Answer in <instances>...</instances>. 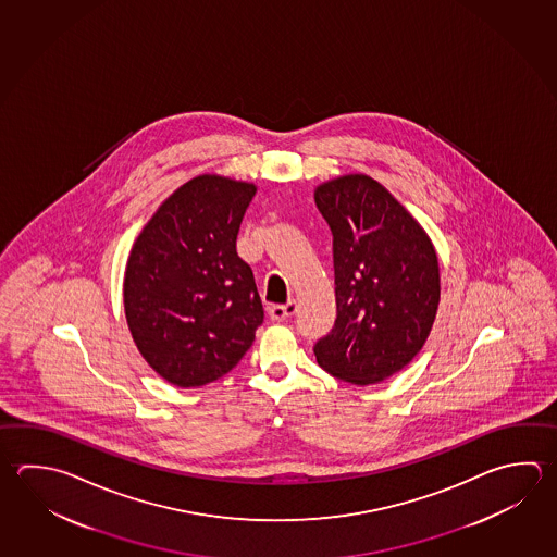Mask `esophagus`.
Returning a JSON list of instances; mask_svg holds the SVG:
<instances>
[{"label": "esophagus", "mask_w": 557, "mask_h": 557, "mask_svg": "<svg viewBox=\"0 0 557 557\" xmlns=\"http://www.w3.org/2000/svg\"><path fill=\"white\" fill-rule=\"evenodd\" d=\"M295 311H297V304H295V299H289L284 305H272L270 307V317H272L273 321H284L287 317L294 315Z\"/></svg>", "instance_id": "obj_1"}]
</instances>
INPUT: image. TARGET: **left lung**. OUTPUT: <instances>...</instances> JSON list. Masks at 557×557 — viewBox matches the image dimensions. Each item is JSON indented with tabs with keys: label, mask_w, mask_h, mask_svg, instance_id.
Returning <instances> with one entry per match:
<instances>
[{
	"label": "left lung",
	"mask_w": 557,
	"mask_h": 557,
	"mask_svg": "<svg viewBox=\"0 0 557 557\" xmlns=\"http://www.w3.org/2000/svg\"><path fill=\"white\" fill-rule=\"evenodd\" d=\"M333 234L336 319L313 347L331 376L376 384L408 367L430 336L440 305V265L430 236L367 175L315 190Z\"/></svg>",
	"instance_id": "8db88e82"
}]
</instances>
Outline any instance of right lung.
Masks as SVG:
<instances>
[{"label": "right lung", "mask_w": 557, "mask_h": 557, "mask_svg": "<svg viewBox=\"0 0 557 557\" xmlns=\"http://www.w3.org/2000/svg\"><path fill=\"white\" fill-rule=\"evenodd\" d=\"M250 183L190 178L137 236L127 260V326L147 364L178 388L222 379L263 323L252 268L236 252Z\"/></svg>", "instance_id": "right-lung-1"}]
</instances>
